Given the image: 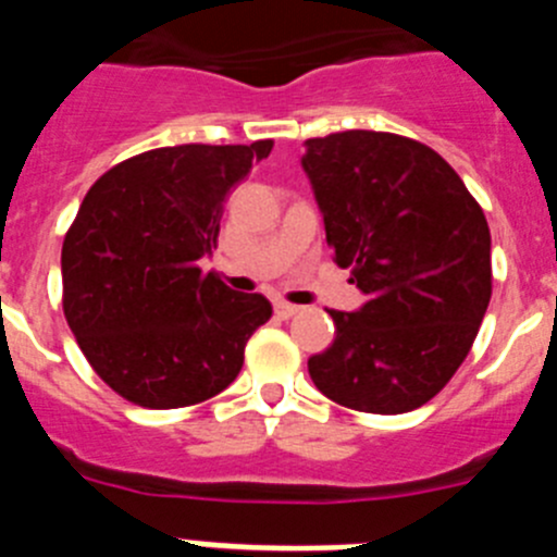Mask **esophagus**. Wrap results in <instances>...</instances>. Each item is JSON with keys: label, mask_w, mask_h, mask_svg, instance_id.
Returning <instances> with one entry per match:
<instances>
[{"label": "esophagus", "mask_w": 557, "mask_h": 557, "mask_svg": "<svg viewBox=\"0 0 557 557\" xmlns=\"http://www.w3.org/2000/svg\"><path fill=\"white\" fill-rule=\"evenodd\" d=\"M273 307H275V314H278V318H284V321H287V318H293V314L301 312V307H295V304H287V301H275Z\"/></svg>", "instance_id": "34e87169"}]
</instances>
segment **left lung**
I'll return each instance as SVG.
<instances>
[{
    "instance_id": "8db88e82",
    "label": "left lung",
    "mask_w": 557,
    "mask_h": 557,
    "mask_svg": "<svg viewBox=\"0 0 557 557\" xmlns=\"http://www.w3.org/2000/svg\"><path fill=\"white\" fill-rule=\"evenodd\" d=\"M334 262L368 295L329 309L334 343L309 376L348 410L396 416L426 405L469 357L491 301V231L432 147L382 131L307 139L301 159Z\"/></svg>"
}]
</instances>
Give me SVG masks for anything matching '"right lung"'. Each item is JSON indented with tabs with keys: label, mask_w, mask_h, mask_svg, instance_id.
<instances>
[{
	"label": "right lung",
	"mask_w": 557,
	"mask_h": 557,
	"mask_svg": "<svg viewBox=\"0 0 557 557\" xmlns=\"http://www.w3.org/2000/svg\"><path fill=\"white\" fill-rule=\"evenodd\" d=\"M253 145L159 147L86 191L61 250L63 314L97 376L131 405L175 410L231 385L273 307L200 259L218 248L228 191L268 159Z\"/></svg>",
	"instance_id": "obj_1"
}]
</instances>
